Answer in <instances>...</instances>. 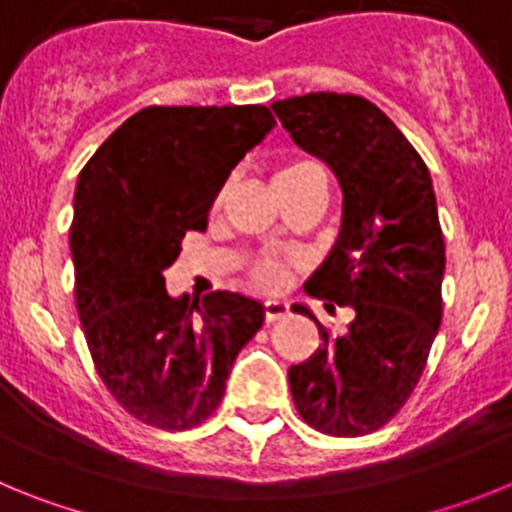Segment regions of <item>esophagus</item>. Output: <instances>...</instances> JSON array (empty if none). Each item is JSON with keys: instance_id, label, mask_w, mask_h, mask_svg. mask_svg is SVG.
Listing matches in <instances>:
<instances>
[{"instance_id": "esophagus-1", "label": "esophagus", "mask_w": 512, "mask_h": 512, "mask_svg": "<svg viewBox=\"0 0 512 512\" xmlns=\"http://www.w3.org/2000/svg\"><path fill=\"white\" fill-rule=\"evenodd\" d=\"M289 312V305L284 300H266L264 302V318L266 323H274V320H282Z\"/></svg>"}]
</instances>
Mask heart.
Here are the masks:
<instances>
[{"instance_id": "1", "label": "heart", "mask_w": 512, "mask_h": 512, "mask_svg": "<svg viewBox=\"0 0 512 512\" xmlns=\"http://www.w3.org/2000/svg\"><path fill=\"white\" fill-rule=\"evenodd\" d=\"M307 182H323V171L310 161H284L277 171H274V187L277 192H287V189L302 187ZM253 282L264 289H274L284 282V266L274 259H261L251 271Z\"/></svg>"}]
</instances>
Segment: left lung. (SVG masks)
<instances>
[{"label":"left lung","instance_id":"obj_1","mask_svg":"<svg viewBox=\"0 0 512 512\" xmlns=\"http://www.w3.org/2000/svg\"><path fill=\"white\" fill-rule=\"evenodd\" d=\"M302 151L336 174L343 223L305 292L354 310L343 336L318 323L320 348L289 366L307 425L354 438L390 423L413 395L441 325L446 269L431 174L410 140L369 99L312 92L271 104ZM295 312L310 315L302 305ZM312 318V315H310Z\"/></svg>","mask_w":512,"mask_h":512}]
</instances>
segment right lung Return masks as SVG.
Segmentation results:
<instances>
[{"mask_svg":"<svg viewBox=\"0 0 512 512\" xmlns=\"http://www.w3.org/2000/svg\"><path fill=\"white\" fill-rule=\"evenodd\" d=\"M277 125L269 107H146L81 169L74 194V292L89 354L140 423L187 431L225 395L235 356L264 325L238 292L171 297L164 271L235 164Z\"/></svg>","mask_w":512,"mask_h":512,"instance_id":"1","label":"right lung"}]
</instances>
